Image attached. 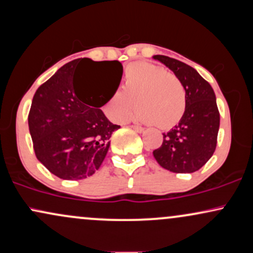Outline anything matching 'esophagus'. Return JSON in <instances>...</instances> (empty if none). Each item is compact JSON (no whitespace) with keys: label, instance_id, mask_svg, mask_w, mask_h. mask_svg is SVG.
I'll return each mask as SVG.
<instances>
[{"label":"esophagus","instance_id":"obj_1","mask_svg":"<svg viewBox=\"0 0 253 253\" xmlns=\"http://www.w3.org/2000/svg\"><path fill=\"white\" fill-rule=\"evenodd\" d=\"M130 127H132V128L134 129V130H136V132H138V133L144 132V128H143V127H141V126H138V125H132V126H130Z\"/></svg>","mask_w":253,"mask_h":253}]
</instances>
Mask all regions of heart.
<instances>
[{"instance_id": "1", "label": "heart", "mask_w": 253, "mask_h": 253, "mask_svg": "<svg viewBox=\"0 0 253 253\" xmlns=\"http://www.w3.org/2000/svg\"><path fill=\"white\" fill-rule=\"evenodd\" d=\"M138 107L136 118L169 129L181 121L185 112V90L179 78L151 63H134L125 70L123 90L115 91L107 101V115L123 123Z\"/></svg>"}]
</instances>
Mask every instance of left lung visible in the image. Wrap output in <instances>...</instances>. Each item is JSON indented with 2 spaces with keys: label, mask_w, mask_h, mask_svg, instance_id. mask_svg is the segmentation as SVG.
I'll use <instances>...</instances> for the list:
<instances>
[{
  "label": "left lung",
  "mask_w": 253,
  "mask_h": 253,
  "mask_svg": "<svg viewBox=\"0 0 253 253\" xmlns=\"http://www.w3.org/2000/svg\"><path fill=\"white\" fill-rule=\"evenodd\" d=\"M179 78L185 90V112L178 125L163 133V144L153 151L164 169L176 173L200 170L216 147L220 114L211 84L195 69L173 58L153 56Z\"/></svg>",
  "instance_id": "left-lung-1"
}]
</instances>
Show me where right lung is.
Returning a JSON list of instances; mask_svg holds the SVG:
<instances>
[{
    "label": "right lung",
    "instance_id": "right-lung-1",
    "mask_svg": "<svg viewBox=\"0 0 253 253\" xmlns=\"http://www.w3.org/2000/svg\"><path fill=\"white\" fill-rule=\"evenodd\" d=\"M88 71L97 86L85 93L79 75ZM124 68L119 60L78 58L66 63L38 88L28 127L38 161L62 179L94 175L108 152L110 136L120 128L100 108L117 91Z\"/></svg>",
    "mask_w": 253,
    "mask_h": 253
}]
</instances>
